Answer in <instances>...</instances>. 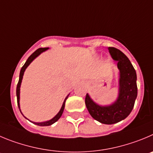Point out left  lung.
Returning a JSON list of instances; mask_svg holds the SVG:
<instances>
[{"label":"left lung","instance_id":"8db88e82","mask_svg":"<svg viewBox=\"0 0 153 153\" xmlns=\"http://www.w3.org/2000/svg\"><path fill=\"white\" fill-rule=\"evenodd\" d=\"M109 53L118 62L119 69L118 97L115 102L109 105H100L86 94L85 104L91 116L102 124L112 125L126 118L132 111L137 96V74L128 57L121 51L109 48Z\"/></svg>","mask_w":153,"mask_h":153}]
</instances>
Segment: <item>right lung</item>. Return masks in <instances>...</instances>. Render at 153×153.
Listing matches in <instances>:
<instances>
[{
  "instance_id": "right-lung-1",
  "label": "right lung",
  "mask_w": 153,
  "mask_h": 153,
  "mask_svg": "<svg viewBox=\"0 0 153 153\" xmlns=\"http://www.w3.org/2000/svg\"><path fill=\"white\" fill-rule=\"evenodd\" d=\"M47 50H48V48H39V49H38L37 51H35L33 53L31 54V55L28 57V59H27V61L25 62V63L24 64V65L22 67V68H21L20 73H19V79L18 84H17V87H16L17 103H18V106H19V110H20V106H19V94H20V85H21V82H22V77H23V75H24V72H25V70L26 69L27 67L29 65V64L31 63V62H32V61H33L37 56H39L41 53L44 52V51H47ZM68 97V95L66 97H65V100H64L63 103H62V107H61V109H60V110H59V112H58V113H57L56 115L55 116L52 118V119L49 120V121H47V122H31L34 124H35V125H39V126H49V125H53V123H55L56 122H57V121L59 119V118H60L61 115H62V112H63L64 108H65V100H67ZM21 113H22V112H21Z\"/></svg>"
}]
</instances>
